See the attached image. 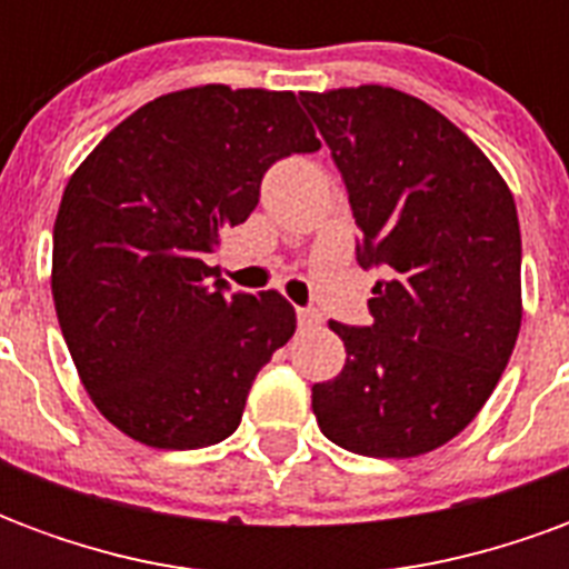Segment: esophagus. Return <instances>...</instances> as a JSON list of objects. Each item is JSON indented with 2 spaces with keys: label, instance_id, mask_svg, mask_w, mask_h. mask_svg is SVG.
<instances>
[{
  "label": "esophagus",
  "instance_id": "obj_1",
  "mask_svg": "<svg viewBox=\"0 0 569 569\" xmlns=\"http://www.w3.org/2000/svg\"><path fill=\"white\" fill-rule=\"evenodd\" d=\"M322 317L317 313V310H310V308H298V326L301 329H313V326H320Z\"/></svg>",
  "mask_w": 569,
  "mask_h": 569
}]
</instances>
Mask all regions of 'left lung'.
<instances>
[{"label": "left lung", "instance_id": "8db88e82", "mask_svg": "<svg viewBox=\"0 0 569 569\" xmlns=\"http://www.w3.org/2000/svg\"><path fill=\"white\" fill-rule=\"evenodd\" d=\"M347 186L362 268H387L371 326L329 322L347 362L313 383L322 436L418 457L472 423L521 329V231L509 186L463 130L411 93H301Z\"/></svg>", "mask_w": 569, "mask_h": 569}]
</instances>
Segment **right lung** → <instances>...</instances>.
<instances>
[{"label": "right lung", "mask_w": 569, "mask_h": 569, "mask_svg": "<svg viewBox=\"0 0 569 569\" xmlns=\"http://www.w3.org/2000/svg\"><path fill=\"white\" fill-rule=\"evenodd\" d=\"M320 140L292 91L200 84L140 106L81 161L54 222L57 320L91 402L133 441L228 439L296 332L280 292H228L207 256L261 176Z\"/></svg>", "instance_id": "add662e5"}]
</instances>
